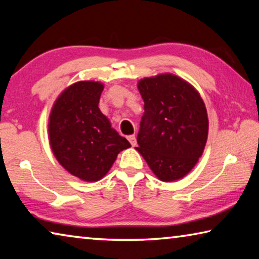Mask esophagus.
<instances>
[{"label": "esophagus", "mask_w": 259, "mask_h": 259, "mask_svg": "<svg viewBox=\"0 0 259 259\" xmlns=\"http://www.w3.org/2000/svg\"><path fill=\"white\" fill-rule=\"evenodd\" d=\"M128 140L130 142V144L133 146H136V144H137V142H136V137H135V135H130V136H128Z\"/></svg>", "instance_id": "obj_1"}]
</instances>
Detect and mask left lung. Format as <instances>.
<instances>
[{
    "label": "left lung",
    "mask_w": 259,
    "mask_h": 259,
    "mask_svg": "<svg viewBox=\"0 0 259 259\" xmlns=\"http://www.w3.org/2000/svg\"><path fill=\"white\" fill-rule=\"evenodd\" d=\"M144 99L136 147L162 182L178 181L194 168L208 138L207 108L194 87L165 73L138 82Z\"/></svg>",
    "instance_id": "8db88e82"
}]
</instances>
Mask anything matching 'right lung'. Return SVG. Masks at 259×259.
Segmentation results:
<instances>
[{
    "instance_id": "obj_1",
    "label": "right lung",
    "mask_w": 259,
    "mask_h": 259,
    "mask_svg": "<svg viewBox=\"0 0 259 259\" xmlns=\"http://www.w3.org/2000/svg\"><path fill=\"white\" fill-rule=\"evenodd\" d=\"M104 84L80 81L56 99L49 116V140L57 161L84 182H97L111 169L117 154L131 147L111 126L98 107Z\"/></svg>"
}]
</instances>
